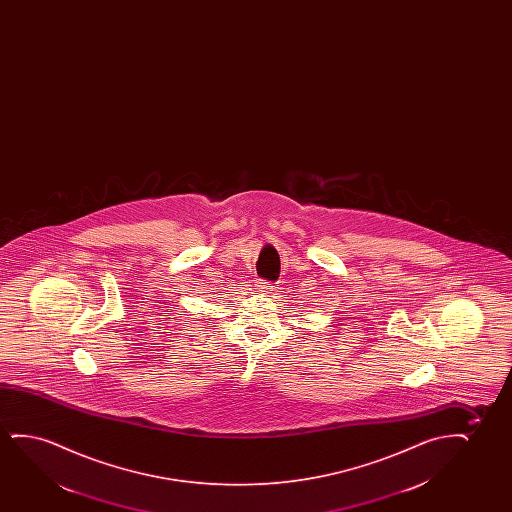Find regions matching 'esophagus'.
Listing matches in <instances>:
<instances>
[{
    "mask_svg": "<svg viewBox=\"0 0 512 512\" xmlns=\"http://www.w3.org/2000/svg\"><path fill=\"white\" fill-rule=\"evenodd\" d=\"M257 290H259L260 294H271V287H269V283L266 281H259V285H257Z\"/></svg>",
    "mask_w": 512,
    "mask_h": 512,
    "instance_id": "1",
    "label": "esophagus"
}]
</instances>
